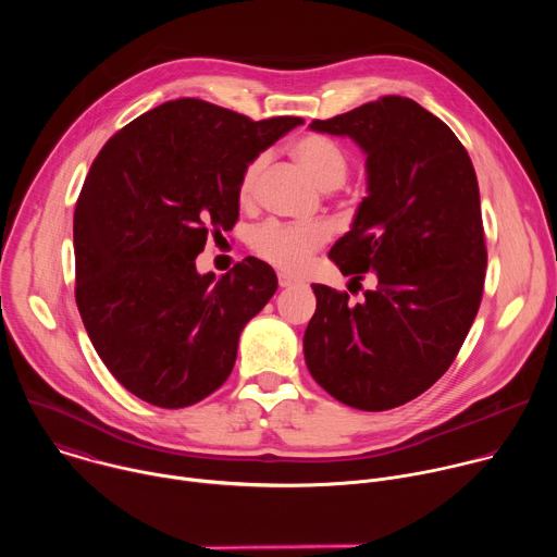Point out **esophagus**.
I'll return each mask as SVG.
<instances>
[{
  "instance_id": "1",
  "label": "esophagus",
  "mask_w": 557,
  "mask_h": 557,
  "mask_svg": "<svg viewBox=\"0 0 557 557\" xmlns=\"http://www.w3.org/2000/svg\"><path fill=\"white\" fill-rule=\"evenodd\" d=\"M277 284H280V288H290V286L297 284V280L290 277V275H286V273H280V275H277Z\"/></svg>"
}]
</instances>
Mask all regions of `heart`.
Returning <instances> with one entry per match:
<instances>
[{"label":"heart","instance_id":"obj_1","mask_svg":"<svg viewBox=\"0 0 557 557\" xmlns=\"http://www.w3.org/2000/svg\"><path fill=\"white\" fill-rule=\"evenodd\" d=\"M293 161L310 176V181L324 189H337L346 183L350 172V156L346 147L333 136L310 132L290 145ZM269 165V153H258L243 170L237 183V200L251 207L258 200V189ZM331 240L326 224H280L267 222L251 233V249L258 258L286 273H301L312 253Z\"/></svg>","mask_w":557,"mask_h":557}]
</instances>
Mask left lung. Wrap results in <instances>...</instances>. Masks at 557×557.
Instances as JSON below:
<instances>
[{
  "label": "left lung",
  "mask_w": 557,
  "mask_h": 557,
  "mask_svg": "<svg viewBox=\"0 0 557 557\" xmlns=\"http://www.w3.org/2000/svg\"><path fill=\"white\" fill-rule=\"evenodd\" d=\"M310 129L350 136L366 153L368 196L329 258L357 284L372 273L376 288L350 304L348 293L312 284L306 366L350 408L404 406L447 372L481 306L487 249L471 158L406 97H381Z\"/></svg>",
  "instance_id": "8db88e82"
}]
</instances>
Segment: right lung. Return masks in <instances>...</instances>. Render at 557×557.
I'll return each mask as SVG.
<instances>
[{"label": "right lung", "instance_id": "1", "mask_svg": "<svg viewBox=\"0 0 557 557\" xmlns=\"http://www.w3.org/2000/svg\"><path fill=\"white\" fill-rule=\"evenodd\" d=\"M301 123L178 99L134 119L95 158L74 209V297L101 361L138 399L187 408L231 374L277 277L258 258L200 275L196 258L240 215L247 163Z\"/></svg>", "mask_w": 557, "mask_h": 557}]
</instances>
